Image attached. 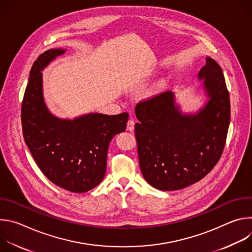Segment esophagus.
<instances>
[{
    "instance_id": "esophagus-1",
    "label": "esophagus",
    "mask_w": 252,
    "mask_h": 252,
    "mask_svg": "<svg viewBox=\"0 0 252 252\" xmlns=\"http://www.w3.org/2000/svg\"><path fill=\"white\" fill-rule=\"evenodd\" d=\"M126 128H127V130H129V131H132V130H133V128H134V121H133L132 119L128 120L127 125H126Z\"/></svg>"
}]
</instances>
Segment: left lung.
<instances>
[{"instance_id":"1","label":"left lung","mask_w":252,"mask_h":252,"mask_svg":"<svg viewBox=\"0 0 252 252\" xmlns=\"http://www.w3.org/2000/svg\"><path fill=\"white\" fill-rule=\"evenodd\" d=\"M198 73L208 100L196 115H183L171 92L135 106L139 167L160 190H177L202 179L221 158L230 122V100L220 65L206 58Z\"/></svg>"}]
</instances>
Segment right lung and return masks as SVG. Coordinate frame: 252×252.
I'll return each instance as SVG.
<instances>
[{
	"instance_id": "obj_1",
	"label": "right lung",
	"mask_w": 252,
	"mask_h": 252,
	"mask_svg": "<svg viewBox=\"0 0 252 252\" xmlns=\"http://www.w3.org/2000/svg\"><path fill=\"white\" fill-rule=\"evenodd\" d=\"M64 50L46 51L34 61L22 102L24 139L35 163L50 181L71 192H86L101 183L112 138L126 130L128 114H89L61 120L47 109L42 71Z\"/></svg>"
}]
</instances>
